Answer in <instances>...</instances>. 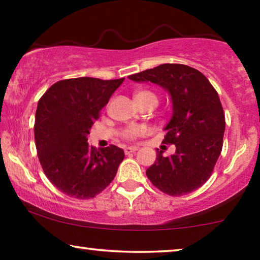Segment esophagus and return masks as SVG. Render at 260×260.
Listing matches in <instances>:
<instances>
[{
    "mask_svg": "<svg viewBox=\"0 0 260 260\" xmlns=\"http://www.w3.org/2000/svg\"><path fill=\"white\" fill-rule=\"evenodd\" d=\"M137 150H138L137 147H126L125 149H124V152H125L126 155H129V154H131V152H135Z\"/></svg>",
    "mask_w": 260,
    "mask_h": 260,
    "instance_id": "34e87169",
    "label": "esophagus"
}]
</instances>
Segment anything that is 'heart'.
Instances as JSON below:
<instances>
[{"label":"heart","mask_w":260,"mask_h":260,"mask_svg":"<svg viewBox=\"0 0 260 260\" xmlns=\"http://www.w3.org/2000/svg\"><path fill=\"white\" fill-rule=\"evenodd\" d=\"M135 99H136L138 105L143 104V103H148V102H154L157 104V97H156V94L151 91H147V90L137 91L136 93H135ZM145 133H147V129H145L144 126L130 125L123 130L122 136L125 138V140L134 141L136 140L137 137L143 136Z\"/></svg>","instance_id":"obj_1"}]
</instances>
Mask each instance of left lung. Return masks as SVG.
I'll use <instances>...</instances> for the list:
<instances>
[{
	"label": "left lung",
	"instance_id": "left-lung-1",
	"mask_svg": "<svg viewBox=\"0 0 260 260\" xmlns=\"http://www.w3.org/2000/svg\"><path fill=\"white\" fill-rule=\"evenodd\" d=\"M129 79L158 85L173 103L163 143L175 144V154L165 157L157 150L148 179L172 197L197 190L211 177L222 149L225 113L218 92L200 71L181 63H163Z\"/></svg>",
	"mask_w": 260,
	"mask_h": 260
}]
</instances>
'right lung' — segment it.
Listing matches in <instances>:
<instances>
[{"instance_id": "1", "label": "right lung", "mask_w": 260, "mask_h": 260, "mask_svg": "<svg viewBox=\"0 0 260 260\" xmlns=\"http://www.w3.org/2000/svg\"><path fill=\"white\" fill-rule=\"evenodd\" d=\"M124 78H73L53 84L38 103L34 136L45 175L69 197L86 200L115 179L124 159L116 145L90 147L87 135Z\"/></svg>"}]
</instances>
